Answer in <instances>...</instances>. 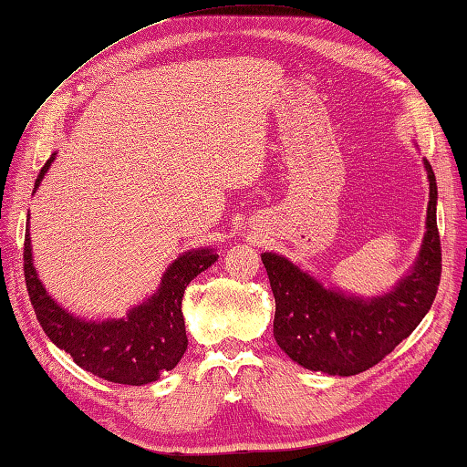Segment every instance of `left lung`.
Instances as JSON below:
<instances>
[{
	"label": "left lung",
	"mask_w": 467,
	"mask_h": 467,
	"mask_svg": "<svg viewBox=\"0 0 467 467\" xmlns=\"http://www.w3.org/2000/svg\"><path fill=\"white\" fill-rule=\"evenodd\" d=\"M431 181L426 236L410 276L374 299L347 297L324 288L276 254H262L276 301L274 338L299 366L330 376H353L382 361L416 330L432 307L441 283V234L436 226V179Z\"/></svg>",
	"instance_id": "obj_1"
}]
</instances>
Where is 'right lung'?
<instances>
[{
  "label": "right lung",
  "instance_id": "obj_1",
  "mask_svg": "<svg viewBox=\"0 0 467 467\" xmlns=\"http://www.w3.org/2000/svg\"><path fill=\"white\" fill-rule=\"evenodd\" d=\"M54 155L36 174L35 189L46 176ZM218 260L212 249L187 251L170 264L158 293L143 306L132 307L124 320L85 322L57 306L36 278L31 255V236L25 234V280L33 309L46 335L74 364L103 380L140 387L170 372L187 351L182 295L197 274Z\"/></svg>",
  "mask_w": 467,
  "mask_h": 467
}]
</instances>
